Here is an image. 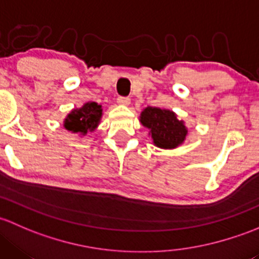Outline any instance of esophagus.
Returning a JSON list of instances; mask_svg holds the SVG:
<instances>
[{
	"mask_svg": "<svg viewBox=\"0 0 259 259\" xmlns=\"http://www.w3.org/2000/svg\"><path fill=\"white\" fill-rule=\"evenodd\" d=\"M117 103L121 106H130L131 100L128 97H118L117 98Z\"/></svg>",
	"mask_w": 259,
	"mask_h": 259,
	"instance_id": "esophagus-1",
	"label": "esophagus"
}]
</instances>
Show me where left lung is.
<instances>
[{
	"label": "left lung",
	"instance_id": "8db88e82",
	"mask_svg": "<svg viewBox=\"0 0 259 259\" xmlns=\"http://www.w3.org/2000/svg\"><path fill=\"white\" fill-rule=\"evenodd\" d=\"M140 121L149 130L153 145L163 149H173L183 145L188 135L185 122L177 118V114L166 108L148 107L141 112Z\"/></svg>",
	"mask_w": 259,
	"mask_h": 259
}]
</instances>
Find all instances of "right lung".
Masks as SVG:
<instances>
[{"label": "right lung", "mask_w": 259, "mask_h": 259, "mask_svg": "<svg viewBox=\"0 0 259 259\" xmlns=\"http://www.w3.org/2000/svg\"><path fill=\"white\" fill-rule=\"evenodd\" d=\"M102 106L97 102H87L82 107L73 108L63 119V127L71 133H79L81 136L87 132H93L100 124L102 118Z\"/></svg>", "instance_id": "obj_1"}]
</instances>
